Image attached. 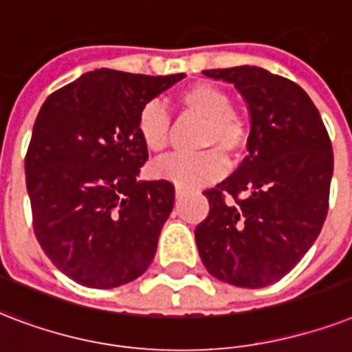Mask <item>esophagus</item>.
Wrapping results in <instances>:
<instances>
[{"label": "esophagus", "mask_w": 352, "mask_h": 352, "mask_svg": "<svg viewBox=\"0 0 352 352\" xmlns=\"http://www.w3.org/2000/svg\"><path fill=\"white\" fill-rule=\"evenodd\" d=\"M184 195H185V189H182V187H176V198H182Z\"/></svg>", "instance_id": "34e87169"}]
</instances>
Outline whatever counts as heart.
Wrapping results in <instances>:
<instances>
[{
	"label": "heart",
	"mask_w": 352,
	"mask_h": 352,
	"mask_svg": "<svg viewBox=\"0 0 352 352\" xmlns=\"http://www.w3.org/2000/svg\"><path fill=\"white\" fill-rule=\"evenodd\" d=\"M176 106L185 116L204 121L196 146L200 154L174 156L151 168L154 178L176 187L195 189L224 176L228 160H236L248 148L250 124L241 111L231 108V97L213 82H195L176 95ZM138 133L146 151L162 156L170 143V117L157 102H148L138 116ZM226 157L224 158L223 156Z\"/></svg>",
	"instance_id": "1"
}]
</instances>
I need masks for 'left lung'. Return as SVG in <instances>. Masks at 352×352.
Segmentation results:
<instances>
[{
  "mask_svg": "<svg viewBox=\"0 0 352 352\" xmlns=\"http://www.w3.org/2000/svg\"><path fill=\"white\" fill-rule=\"evenodd\" d=\"M235 84L252 113L248 154L230 178L204 195L209 214L196 226L207 272L228 285H274L320 235L332 178V145L320 111L292 80L263 67L207 69Z\"/></svg>",
  "mask_w": 352,
  "mask_h": 352,
  "instance_id": "1",
  "label": "left lung"
}]
</instances>
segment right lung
<instances>
[{
	"mask_svg": "<svg viewBox=\"0 0 352 352\" xmlns=\"http://www.w3.org/2000/svg\"><path fill=\"white\" fill-rule=\"evenodd\" d=\"M184 77L102 67L56 89L38 111L25 156L32 228L51 263L82 287L126 285L154 258L174 185L138 182L148 160L138 116Z\"/></svg>",
	"mask_w": 352,
	"mask_h": 352,
	"instance_id": "1",
	"label": "right lung"
}]
</instances>
